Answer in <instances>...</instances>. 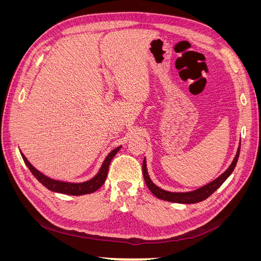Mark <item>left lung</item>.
<instances>
[{
	"mask_svg": "<svg viewBox=\"0 0 261 261\" xmlns=\"http://www.w3.org/2000/svg\"><path fill=\"white\" fill-rule=\"evenodd\" d=\"M240 150H241V143L238 149V152H236V155L234 158V160L232 161L230 167L227 168V170L222 173L219 177H217L215 180L210 181L209 184L204 185L196 191L193 192H186V193H172V192H168L164 191V189L158 187L155 184L152 183V180L150 179L148 171H147V164H146V159H144L143 162V173H144V178L146 181V185L148 186L149 191L151 192L155 197H158L159 199L162 200H167V201H171V202H177V203H196L202 201L204 199H207L208 197L215 193L217 189L222 185L225 179L232 174V172L234 171L236 163H238L239 160V155H240Z\"/></svg>",
	"mask_w": 261,
	"mask_h": 261,
	"instance_id": "8db88e82",
	"label": "left lung"
}]
</instances>
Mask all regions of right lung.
Here are the masks:
<instances>
[{"label": "right lung", "mask_w": 261, "mask_h": 261, "mask_svg": "<svg viewBox=\"0 0 261 261\" xmlns=\"http://www.w3.org/2000/svg\"><path fill=\"white\" fill-rule=\"evenodd\" d=\"M122 148V146H118L114 150H112L110 152L107 158L105 159L103 163H102L101 168L99 172L97 173V175H94L91 179L83 181V183H69V181H62V180H57V179H52L48 176H45L44 174L40 171H38L35 167L31 165V163L27 160V158L21 153V156L23 159V162L26 163L28 169L30 172L33 173L34 176L40 181V183L45 186L48 189L55 193H60V194H65V195H73V196H81V195H86V194H91L93 192L98 191V189L103 185V183L107 179V175L109 172V165L111 163V160L113 159V156L117 153L118 150Z\"/></svg>", "instance_id": "right-lung-1"}]
</instances>
